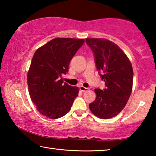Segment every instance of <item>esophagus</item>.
I'll return each instance as SVG.
<instances>
[{"instance_id": "1", "label": "esophagus", "mask_w": 156, "mask_h": 156, "mask_svg": "<svg viewBox=\"0 0 156 156\" xmlns=\"http://www.w3.org/2000/svg\"><path fill=\"white\" fill-rule=\"evenodd\" d=\"M79 89H80V90L81 91H87L88 90V88H86V87H83V86H80V87H79Z\"/></svg>"}]
</instances>
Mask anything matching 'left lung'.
Listing matches in <instances>:
<instances>
[{
  "mask_svg": "<svg viewBox=\"0 0 156 156\" xmlns=\"http://www.w3.org/2000/svg\"><path fill=\"white\" fill-rule=\"evenodd\" d=\"M94 53L98 73L105 84L103 89H96V100L89 105L91 112L101 119L117 115L127 102L133 86L131 63L117 44L102 38H86Z\"/></svg>",
  "mask_w": 156,
  "mask_h": 156,
  "instance_id": "1",
  "label": "left lung"
}]
</instances>
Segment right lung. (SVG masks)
<instances>
[{
  "instance_id": "add662e5",
  "label": "right lung",
  "mask_w": 156,
  "mask_h": 156,
  "mask_svg": "<svg viewBox=\"0 0 156 156\" xmlns=\"http://www.w3.org/2000/svg\"><path fill=\"white\" fill-rule=\"evenodd\" d=\"M84 39L56 38L38 49L27 74L29 91L42 115L51 119L69 112L78 95L77 87L63 84L71 60L83 46Z\"/></svg>"
}]
</instances>
